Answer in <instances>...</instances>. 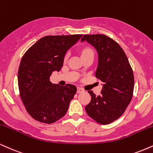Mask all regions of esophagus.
<instances>
[{"instance_id":"1","label":"esophagus","mask_w":153,"mask_h":153,"mask_svg":"<svg viewBox=\"0 0 153 153\" xmlns=\"http://www.w3.org/2000/svg\"><path fill=\"white\" fill-rule=\"evenodd\" d=\"M84 91H83V89H82V88H78V89H77V93H82V92H83Z\"/></svg>"}]
</instances>
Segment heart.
Returning a JSON list of instances; mask_svg holds the SVG:
<instances>
[{"mask_svg": "<svg viewBox=\"0 0 153 153\" xmlns=\"http://www.w3.org/2000/svg\"><path fill=\"white\" fill-rule=\"evenodd\" d=\"M93 53V51H92L91 48H85L82 51L81 56H83V55H85V54H87V53Z\"/></svg>", "mask_w": 153, "mask_h": 153, "instance_id": "1", "label": "heart"}]
</instances>
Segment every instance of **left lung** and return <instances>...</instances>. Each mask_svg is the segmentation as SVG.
I'll return each mask as SVG.
<instances>
[{
  "mask_svg": "<svg viewBox=\"0 0 153 153\" xmlns=\"http://www.w3.org/2000/svg\"><path fill=\"white\" fill-rule=\"evenodd\" d=\"M87 41L96 50L98 64L95 77L102 82L100 95L88 93L91 100L85 111L91 118L102 125L118 119L130 102L134 89V75L122 48L105 35H84L81 42Z\"/></svg>",
  "mask_w": 153,
  "mask_h": 153,
  "instance_id": "1",
  "label": "left lung"
}]
</instances>
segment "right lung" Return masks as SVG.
<instances>
[{"label": "right lung", "instance_id": "1", "mask_svg": "<svg viewBox=\"0 0 153 153\" xmlns=\"http://www.w3.org/2000/svg\"><path fill=\"white\" fill-rule=\"evenodd\" d=\"M82 36H45L22 58L18 73L20 96L27 113L36 120L51 124L67 113L77 88L71 84H53L50 77L53 71H60L67 51Z\"/></svg>", "mask_w": 153, "mask_h": 153}]
</instances>
